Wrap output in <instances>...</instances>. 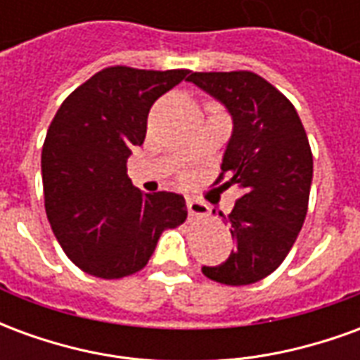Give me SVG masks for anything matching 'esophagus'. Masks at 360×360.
<instances>
[{
    "label": "esophagus",
    "instance_id": "1",
    "mask_svg": "<svg viewBox=\"0 0 360 360\" xmlns=\"http://www.w3.org/2000/svg\"><path fill=\"white\" fill-rule=\"evenodd\" d=\"M187 210L191 216H206L208 206L200 200H195V198H187Z\"/></svg>",
    "mask_w": 360,
    "mask_h": 360
}]
</instances>
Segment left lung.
Instances as JSON below:
<instances>
[{"label":"left lung","mask_w":360,"mask_h":360,"mask_svg":"<svg viewBox=\"0 0 360 360\" xmlns=\"http://www.w3.org/2000/svg\"><path fill=\"white\" fill-rule=\"evenodd\" d=\"M231 115L221 158V187L241 188L229 216L235 249L226 262L202 266L224 285H250L276 270L293 247L309 206L312 154L293 103L250 71L193 73L187 79Z\"/></svg>","instance_id":"left-lung-1"}]
</instances>
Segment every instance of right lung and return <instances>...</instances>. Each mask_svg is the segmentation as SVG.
I'll use <instances>...</instances> for the list:
<instances>
[{
	"label": "right lung",
	"instance_id": "right-lung-1",
	"mask_svg": "<svg viewBox=\"0 0 360 360\" xmlns=\"http://www.w3.org/2000/svg\"><path fill=\"white\" fill-rule=\"evenodd\" d=\"M191 71L108 67L69 94L42 148L46 214L61 249L90 276L119 279L142 270L158 239L187 218L175 193L142 195L127 160L146 136L152 103Z\"/></svg>",
	"mask_w": 360,
	"mask_h": 360
}]
</instances>
